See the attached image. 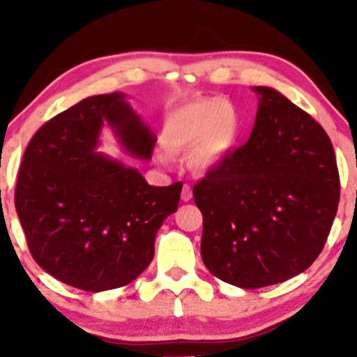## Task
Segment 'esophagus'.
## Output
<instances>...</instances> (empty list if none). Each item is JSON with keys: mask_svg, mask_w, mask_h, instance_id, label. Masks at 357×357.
Instances as JSON below:
<instances>
[{"mask_svg": "<svg viewBox=\"0 0 357 357\" xmlns=\"http://www.w3.org/2000/svg\"><path fill=\"white\" fill-rule=\"evenodd\" d=\"M192 198V190L190 184H184L183 186V191H181V199L183 202H190V199Z\"/></svg>", "mask_w": 357, "mask_h": 357, "instance_id": "esophagus-1", "label": "esophagus"}]
</instances>
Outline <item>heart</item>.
I'll list each match as a JSON object with an SVG mask.
<instances>
[{"label": "heart", "mask_w": 357, "mask_h": 357, "mask_svg": "<svg viewBox=\"0 0 357 357\" xmlns=\"http://www.w3.org/2000/svg\"><path fill=\"white\" fill-rule=\"evenodd\" d=\"M162 142L169 151H190L192 165L211 169L230 155L240 141V122L225 99H203L176 109L162 126ZM166 165L167 155L158 154Z\"/></svg>", "instance_id": "heart-1"}]
</instances>
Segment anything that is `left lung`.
I'll return each instance as SVG.
<instances>
[{
    "instance_id": "1",
    "label": "left lung",
    "mask_w": 357,
    "mask_h": 357,
    "mask_svg": "<svg viewBox=\"0 0 357 357\" xmlns=\"http://www.w3.org/2000/svg\"><path fill=\"white\" fill-rule=\"evenodd\" d=\"M252 90L258 110L247 144L192 188L203 213V264L240 289L280 284L309 268L341 190L322 126L278 90Z\"/></svg>"
}]
</instances>
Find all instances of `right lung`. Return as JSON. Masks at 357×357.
Instances as JSON below:
<instances>
[{
	"label": "right lung",
	"instance_id": "add662e5",
	"mask_svg": "<svg viewBox=\"0 0 357 357\" xmlns=\"http://www.w3.org/2000/svg\"><path fill=\"white\" fill-rule=\"evenodd\" d=\"M104 126L126 154L151 159L154 132L126 93L92 96L40 127L15 191L36 264L87 292L117 289L144 272L158 230L178 210L183 190V183L151 186L136 167L99 153Z\"/></svg>",
	"mask_w": 357,
	"mask_h": 357
}]
</instances>
